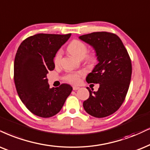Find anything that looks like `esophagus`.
<instances>
[{"mask_svg":"<svg viewBox=\"0 0 150 150\" xmlns=\"http://www.w3.org/2000/svg\"><path fill=\"white\" fill-rule=\"evenodd\" d=\"M73 89L74 91H77L78 90V89H79V86H73Z\"/></svg>","mask_w":150,"mask_h":150,"instance_id":"esophagus-1","label":"esophagus"}]
</instances>
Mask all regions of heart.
<instances>
[{
  "label": "heart",
  "mask_w": 150,
  "mask_h": 150,
  "mask_svg": "<svg viewBox=\"0 0 150 150\" xmlns=\"http://www.w3.org/2000/svg\"><path fill=\"white\" fill-rule=\"evenodd\" d=\"M67 50L72 56L77 59H82L83 58H84L85 56L86 55L87 51H88L86 45L84 42L79 40H74L72 41L68 46ZM62 57V51H59L54 58V63L55 65L59 64L60 62H61ZM86 58L88 62H93L96 59V56H95L94 54H90L86 56ZM84 74V73L83 71L73 72V73L68 74L66 75V79L71 83L77 84V83L79 82V77Z\"/></svg>",
  "instance_id": "1"
}]
</instances>
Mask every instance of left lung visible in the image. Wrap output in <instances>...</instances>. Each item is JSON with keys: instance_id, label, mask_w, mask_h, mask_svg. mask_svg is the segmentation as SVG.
Returning a JSON list of instances; mask_svg holds the SVG:
<instances>
[{"instance_id": "obj_1", "label": "left lung", "mask_w": 150, "mask_h": 150, "mask_svg": "<svg viewBox=\"0 0 150 150\" xmlns=\"http://www.w3.org/2000/svg\"><path fill=\"white\" fill-rule=\"evenodd\" d=\"M93 48L98 64L87 75L88 83L99 84L97 91L89 88L83 107L89 115L105 117L115 113L125 99L132 77V62L127 50L116 35L97 32L79 37Z\"/></svg>"}]
</instances>
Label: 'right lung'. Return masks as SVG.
Segmentation results:
<instances>
[{"label":"right lung","mask_w":150,"mask_h":150,"mask_svg":"<svg viewBox=\"0 0 150 150\" xmlns=\"http://www.w3.org/2000/svg\"><path fill=\"white\" fill-rule=\"evenodd\" d=\"M71 34H37L21 43L15 56L14 79L21 100L27 109L41 117H50L60 111L73 90L62 84L50 88L47 74L54 69V57Z\"/></svg>","instance_id":"1"}]
</instances>
